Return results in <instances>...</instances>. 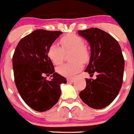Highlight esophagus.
I'll return each mask as SVG.
<instances>
[{
    "mask_svg": "<svg viewBox=\"0 0 134 134\" xmlns=\"http://www.w3.org/2000/svg\"><path fill=\"white\" fill-rule=\"evenodd\" d=\"M75 81V79H74V78H68V79H67V81H68V83H72L74 82Z\"/></svg>",
    "mask_w": 134,
    "mask_h": 134,
    "instance_id": "34e87169",
    "label": "esophagus"
}]
</instances>
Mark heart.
Here are the masks:
<instances>
[{
    "label": "heart",
    "instance_id": "1",
    "mask_svg": "<svg viewBox=\"0 0 134 134\" xmlns=\"http://www.w3.org/2000/svg\"><path fill=\"white\" fill-rule=\"evenodd\" d=\"M62 46L53 43L48 49V55L52 62L56 65L62 64L64 58L65 52L72 51L70 54L71 62L66 63L56 68L59 75L66 77H71L79 72L83 68V62H87L89 53L85 46L82 37L74 34H70L62 37Z\"/></svg>",
    "mask_w": 134,
    "mask_h": 134
}]
</instances>
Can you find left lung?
<instances>
[{
  "label": "left lung",
  "mask_w": 134,
  "mask_h": 134,
  "mask_svg": "<svg viewBox=\"0 0 134 134\" xmlns=\"http://www.w3.org/2000/svg\"><path fill=\"white\" fill-rule=\"evenodd\" d=\"M90 46V58L85 71L90 77L86 87L79 93L81 99L94 109L109 105L119 94L122 83L125 60L119 42L111 35L98 28L79 31Z\"/></svg>",
  "instance_id": "1"
}]
</instances>
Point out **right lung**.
I'll list each match as a JSON object with an SVG mask.
<instances>
[{"mask_svg":"<svg viewBox=\"0 0 134 134\" xmlns=\"http://www.w3.org/2000/svg\"><path fill=\"white\" fill-rule=\"evenodd\" d=\"M62 34V31L35 30L20 41L13 55L18 91L26 104L37 111L53 108L61 96V84L67 83L65 77L55 72L48 56L49 46ZM45 74H53V78L46 80Z\"/></svg>","mask_w":134,"mask_h":134,"instance_id":"obj_1","label":"right lung"}]
</instances>
